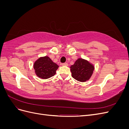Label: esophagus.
I'll return each mask as SVG.
<instances>
[{"instance_id":"esophagus-1","label":"esophagus","mask_w":129,"mask_h":129,"mask_svg":"<svg viewBox=\"0 0 129 129\" xmlns=\"http://www.w3.org/2000/svg\"><path fill=\"white\" fill-rule=\"evenodd\" d=\"M62 65L63 66H68V64L67 63H63L62 64Z\"/></svg>"}]
</instances>
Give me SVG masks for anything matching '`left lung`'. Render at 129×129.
Instances as JSON below:
<instances>
[{
    "instance_id": "obj_1",
    "label": "left lung",
    "mask_w": 129,
    "mask_h": 129,
    "mask_svg": "<svg viewBox=\"0 0 129 129\" xmlns=\"http://www.w3.org/2000/svg\"><path fill=\"white\" fill-rule=\"evenodd\" d=\"M72 77L78 81L84 82L90 79L94 71L93 64L82 58H79L71 66Z\"/></svg>"
}]
</instances>
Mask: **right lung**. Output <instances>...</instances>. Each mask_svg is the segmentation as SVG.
I'll list each match as a JSON object with an SVG mask.
<instances>
[{"label": "right lung", "instance_id": "add662e5", "mask_svg": "<svg viewBox=\"0 0 129 129\" xmlns=\"http://www.w3.org/2000/svg\"><path fill=\"white\" fill-rule=\"evenodd\" d=\"M33 68L37 76L42 79H47L55 75L58 66L48 56H45L39 58L34 62Z\"/></svg>", "mask_w": 129, "mask_h": 129}]
</instances>
